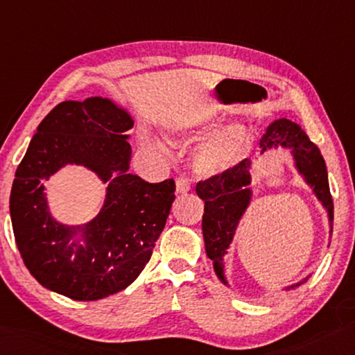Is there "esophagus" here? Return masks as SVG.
Segmentation results:
<instances>
[{
    "label": "esophagus",
    "instance_id": "34e87169",
    "mask_svg": "<svg viewBox=\"0 0 355 355\" xmlns=\"http://www.w3.org/2000/svg\"><path fill=\"white\" fill-rule=\"evenodd\" d=\"M187 191H190V182H189V179L178 178V179H176V193H178V195H184V193H187Z\"/></svg>",
    "mask_w": 355,
    "mask_h": 355
}]
</instances>
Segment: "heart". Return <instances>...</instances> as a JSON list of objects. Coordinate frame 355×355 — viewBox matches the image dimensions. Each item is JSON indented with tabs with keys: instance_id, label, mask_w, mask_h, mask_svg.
<instances>
[{
	"instance_id": "b5f03b06",
	"label": "heart",
	"mask_w": 355,
	"mask_h": 355,
	"mask_svg": "<svg viewBox=\"0 0 355 355\" xmlns=\"http://www.w3.org/2000/svg\"><path fill=\"white\" fill-rule=\"evenodd\" d=\"M214 128V123L176 124L171 130L185 140L201 139ZM250 146V132L241 123H227L210 134L195 149L191 165L201 178H216L232 170L245 159Z\"/></svg>"
}]
</instances>
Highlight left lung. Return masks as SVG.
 Wrapping results in <instances>:
<instances>
[{
  "label": "left lung",
  "instance_id": "left-lung-1",
  "mask_svg": "<svg viewBox=\"0 0 355 355\" xmlns=\"http://www.w3.org/2000/svg\"><path fill=\"white\" fill-rule=\"evenodd\" d=\"M260 154H265L271 149H288L295 162V168L300 176L304 179L313 195L316 196L322 207L327 212V220L331 225L329 237H332L334 225V202L329 190L327 168L322 159L320 148L310 141L309 135L304 132L300 124L279 118L268 124L266 132L262 135L259 143ZM251 159L241 160L232 170L221 174V176L210 178L204 182H198L196 195L204 201L202 215V237L206 246L207 257L214 262V271L216 277L229 287L225 275V256L229 246L234 241L235 232L243 220L248 207L251 206L254 191L251 189ZM310 272L302 281L284 287L285 291L295 290L300 285L306 284Z\"/></svg>",
  "mask_w": 355,
  "mask_h": 355
}]
</instances>
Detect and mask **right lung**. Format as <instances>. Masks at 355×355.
Masks as SVG:
<instances>
[{"label": "right lung", "instance_id": "add662e5", "mask_svg": "<svg viewBox=\"0 0 355 355\" xmlns=\"http://www.w3.org/2000/svg\"><path fill=\"white\" fill-rule=\"evenodd\" d=\"M129 112L109 98L55 105L37 128L10 191V220L26 268L43 287L74 301H98L145 268L174 201L173 179L149 184L129 173ZM80 164L108 185L98 215L64 225L49 212L44 181Z\"/></svg>", "mask_w": 355, "mask_h": 355}]
</instances>
